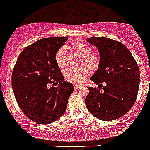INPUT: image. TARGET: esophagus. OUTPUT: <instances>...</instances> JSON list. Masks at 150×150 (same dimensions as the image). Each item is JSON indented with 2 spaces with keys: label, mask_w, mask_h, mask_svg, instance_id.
Listing matches in <instances>:
<instances>
[{
  "label": "esophagus",
  "mask_w": 150,
  "mask_h": 150,
  "mask_svg": "<svg viewBox=\"0 0 150 150\" xmlns=\"http://www.w3.org/2000/svg\"><path fill=\"white\" fill-rule=\"evenodd\" d=\"M80 87H81V85H79L78 83H74V88H75V89H78Z\"/></svg>",
  "instance_id": "1"
}]
</instances>
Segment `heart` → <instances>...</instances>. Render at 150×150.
<instances>
[{"label": "heart", "mask_w": 150, "mask_h": 150, "mask_svg": "<svg viewBox=\"0 0 150 150\" xmlns=\"http://www.w3.org/2000/svg\"><path fill=\"white\" fill-rule=\"evenodd\" d=\"M72 47L74 50L81 55L82 57L81 59V64H84L90 68H96L99 64L100 59L96 54L91 53V50L89 46L83 42L75 41L72 43ZM55 61L59 68L65 67L67 65L66 47H61L55 55ZM89 74V71L85 67H68L63 71V75L65 80L69 82L78 83L85 79Z\"/></svg>", "instance_id": "b5f03b06"}]
</instances>
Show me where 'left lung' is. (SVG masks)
I'll return each mask as SVG.
<instances>
[{
  "mask_svg": "<svg viewBox=\"0 0 150 150\" xmlns=\"http://www.w3.org/2000/svg\"><path fill=\"white\" fill-rule=\"evenodd\" d=\"M86 42L100 53L98 69L90 80L103 91L88 87L86 106L99 120H115L127 113L136 102L140 82L139 67L130 50L120 42L106 37H91Z\"/></svg>",
  "mask_w": 150,
  "mask_h": 150,
  "instance_id": "8db88e82",
  "label": "left lung"
}]
</instances>
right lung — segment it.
I'll return each instance as SVG.
<instances>
[{
  "label": "right lung",
  "instance_id": "right-lung-1",
  "mask_svg": "<svg viewBox=\"0 0 150 150\" xmlns=\"http://www.w3.org/2000/svg\"><path fill=\"white\" fill-rule=\"evenodd\" d=\"M67 40L59 36L35 42L21 52L13 69L11 86L17 104L34 122L47 125L59 120L74 91L55 61L56 52ZM51 83L59 85L51 87Z\"/></svg>",
  "mask_w": 150,
  "mask_h": 150
}]
</instances>
